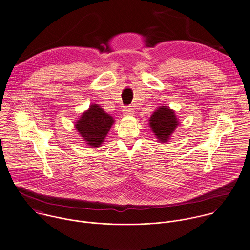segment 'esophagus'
I'll return each instance as SVG.
<instances>
[{"label": "esophagus", "mask_w": 250, "mask_h": 250, "mask_svg": "<svg viewBox=\"0 0 250 250\" xmlns=\"http://www.w3.org/2000/svg\"><path fill=\"white\" fill-rule=\"evenodd\" d=\"M123 115H124V116H133V115H134V111H133L132 108L126 107V108H124V110H123Z\"/></svg>", "instance_id": "esophagus-1"}]
</instances>
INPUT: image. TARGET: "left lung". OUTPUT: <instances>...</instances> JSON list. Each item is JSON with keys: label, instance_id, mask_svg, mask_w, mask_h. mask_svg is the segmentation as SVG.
<instances>
[{"label": "left lung", "instance_id": "8db88e82", "mask_svg": "<svg viewBox=\"0 0 250 250\" xmlns=\"http://www.w3.org/2000/svg\"><path fill=\"white\" fill-rule=\"evenodd\" d=\"M180 122L174 110L167 106H160L152 113L149 119V126L159 142L170 141L172 134Z\"/></svg>", "mask_w": 250, "mask_h": 250}]
</instances>
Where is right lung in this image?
<instances>
[{
    "mask_svg": "<svg viewBox=\"0 0 250 250\" xmlns=\"http://www.w3.org/2000/svg\"><path fill=\"white\" fill-rule=\"evenodd\" d=\"M114 123L115 120L112 116L106 113L98 104H93L74 122V127L85 141V144L91 148H99Z\"/></svg>",
    "mask_w": 250,
    "mask_h": 250,
    "instance_id": "obj_1",
    "label": "right lung"
}]
</instances>
